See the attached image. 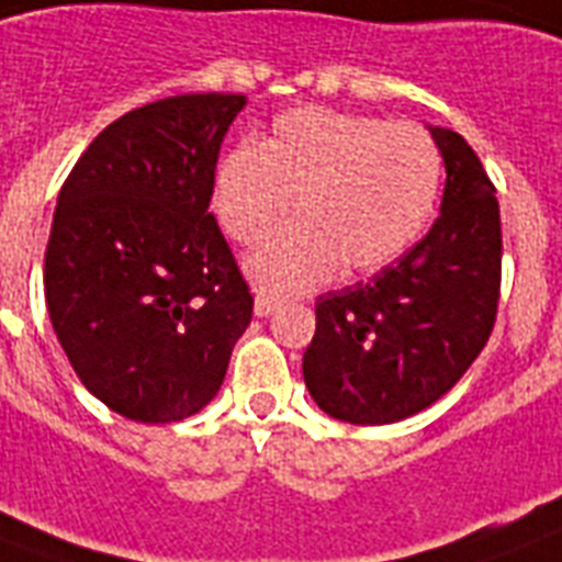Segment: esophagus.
<instances>
[{
  "label": "esophagus",
  "mask_w": 562,
  "mask_h": 562,
  "mask_svg": "<svg viewBox=\"0 0 562 562\" xmlns=\"http://www.w3.org/2000/svg\"><path fill=\"white\" fill-rule=\"evenodd\" d=\"M277 308H280V303L266 294H257V300H254V314H257V317H268V314H273Z\"/></svg>",
  "instance_id": "obj_1"
}]
</instances>
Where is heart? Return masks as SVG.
<instances>
[{
	"mask_svg": "<svg viewBox=\"0 0 562 562\" xmlns=\"http://www.w3.org/2000/svg\"><path fill=\"white\" fill-rule=\"evenodd\" d=\"M442 154L414 122H385L334 108H294L262 143L228 150L214 177V214L234 243L257 245L245 273L259 291L294 296L342 266L371 273L419 237L434 214Z\"/></svg>",
	"mask_w": 562,
	"mask_h": 562,
	"instance_id": "1",
	"label": "heart"
}]
</instances>
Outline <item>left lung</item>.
I'll use <instances>...</instances> for the list:
<instances>
[{"label": "left lung", "mask_w": 562, "mask_h": 562, "mask_svg": "<svg viewBox=\"0 0 562 562\" xmlns=\"http://www.w3.org/2000/svg\"><path fill=\"white\" fill-rule=\"evenodd\" d=\"M446 162L431 231L369 282L317 300L308 394L353 426L412 417L454 389L497 319L503 231L494 186L463 136L428 128Z\"/></svg>", "instance_id": "obj_1"}]
</instances>
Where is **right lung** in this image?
Here are the masks:
<instances>
[{"instance_id": "right-lung-1", "label": "right lung", "mask_w": 562, "mask_h": 562, "mask_svg": "<svg viewBox=\"0 0 562 562\" xmlns=\"http://www.w3.org/2000/svg\"><path fill=\"white\" fill-rule=\"evenodd\" d=\"M243 93H182L128 111L59 191L45 303L93 397L136 423L211 403L254 296L209 211Z\"/></svg>"}]
</instances>
